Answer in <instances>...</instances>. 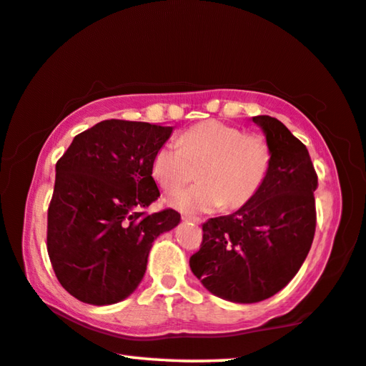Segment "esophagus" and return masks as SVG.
I'll list each match as a JSON object with an SVG mask.
<instances>
[{
  "mask_svg": "<svg viewBox=\"0 0 366 366\" xmlns=\"http://www.w3.org/2000/svg\"><path fill=\"white\" fill-rule=\"evenodd\" d=\"M182 219H184V222H192V223H197V224L202 223V219L199 217H192V214H184Z\"/></svg>",
  "mask_w": 366,
  "mask_h": 366,
  "instance_id": "34e87169",
  "label": "esophagus"
}]
</instances>
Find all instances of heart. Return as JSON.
I'll return each instance as SVG.
<instances>
[{
	"label": "heart",
	"instance_id": "obj_1",
	"mask_svg": "<svg viewBox=\"0 0 366 366\" xmlns=\"http://www.w3.org/2000/svg\"><path fill=\"white\" fill-rule=\"evenodd\" d=\"M270 143L257 133H246L218 120L197 124L181 140L166 142L152 161V174L167 192L185 182H200L181 190L169 200L184 213L239 210L256 199L272 169Z\"/></svg>",
	"mask_w": 366,
	"mask_h": 366
}]
</instances>
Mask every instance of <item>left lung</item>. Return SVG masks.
Masks as SVG:
<instances>
[{
  "label": "left lung",
  "instance_id": "8db88e82",
  "mask_svg": "<svg viewBox=\"0 0 366 366\" xmlns=\"http://www.w3.org/2000/svg\"><path fill=\"white\" fill-rule=\"evenodd\" d=\"M262 127L274 161L264 187L246 207L204 223L189 264L208 292L234 303L274 297L297 275L316 231L317 174L308 149L280 120Z\"/></svg>",
  "mask_w": 366,
  "mask_h": 366
}]
</instances>
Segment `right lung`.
Wrapping results in <instances>:
<instances>
[{
	"mask_svg": "<svg viewBox=\"0 0 366 366\" xmlns=\"http://www.w3.org/2000/svg\"><path fill=\"white\" fill-rule=\"evenodd\" d=\"M172 127L110 119L74 137L56 161L47 217L51 267L74 298L112 305L138 287L153 241L181 222L158 200L152 161Z\"/></svg>",
	"mask_w": 366,
	"mask_h": 366,
	"instance_id": "right-lung-1",
	"label": "right lung"
}]
</instances>
